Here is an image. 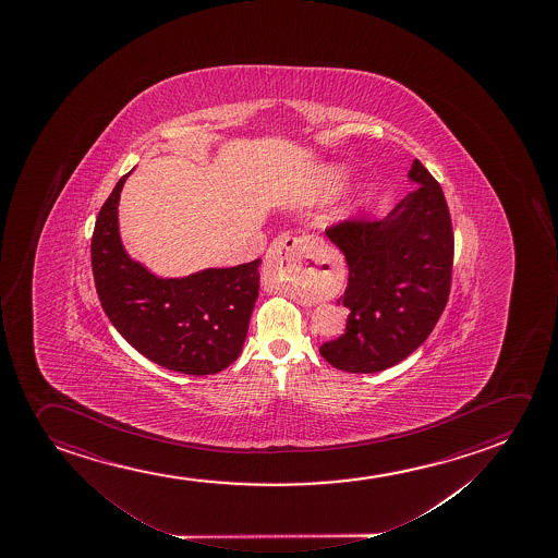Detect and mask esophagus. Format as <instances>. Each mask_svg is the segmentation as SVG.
<instances>
[{
	"mask_svg": "<svg viewBox=\"0 0 558 558\" xmlns=\"http://www.w3.org/2000/svg\"><path fill=\"white\" fill-rule=\"evenodd\" d=\"M323 241L315 235L281 233L269 246L266 268L284 282L310 279L317 276Z\"/></svg>",
	"mask_w": 558,
	"mask_h": 558,
	"instance_id": "esophagus-1",
	"label": "esophagus"
}]
</instances>
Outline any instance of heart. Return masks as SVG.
I'll use <instances>...</instances> for the list:
<instances>
[{
    "label": "heart",
    "mask_w": 558,
    "mask_h": 558,
    "mask_svg": "<svg viewBox=\"0 0 558 558\" xmlns=\"http://www.w3.org/2000/svg\"><path fill=\"white\" fill-rule=\"evenodd\" d=\"M325 186L335 187L342 182V172L340 171H328L327 177H325Z\"/></svg>",
    "instance_id": "obj_1"
}]
</instances>
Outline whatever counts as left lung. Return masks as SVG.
<instances>
[{
	"label": "left lung",
	"mask_w": 558,
	"mask_h": 558,
	"mask_svg": "<svg viewBox=\"0 0 558 558\" xmlns=\"http://www.w3.org/2000/svg\"><path fill=\"white\" fill-rule=\"evenodd\" d=\"M409 179L420 186L384 220L345 218L327 228L350 268L340 298L350 310L345 332L319 348L340 371L371 374L401 363L445 312L452 282L450 210L417 159Z\"/></svg>",
	"instance_id": "1"
}]
</instances>
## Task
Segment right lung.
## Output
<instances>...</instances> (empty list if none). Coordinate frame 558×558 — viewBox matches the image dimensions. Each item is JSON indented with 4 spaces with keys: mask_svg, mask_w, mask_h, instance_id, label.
Here are the masks:
<instances>
[{
    "mask_svg": "<svg viewBox=\"0 0 558 558\" xmlns=\"http://www.w3.org/2000/svg\"><path fill=\"white\" fill-rule=\"evenodd\" d=\"M100 208L90 239V266L108 319L134 350L169 371L216 374L243 350L258 298L260 260L159 279L126 256L118 203L126 177Z\"/></svg>",
    "mask_w": 558,
    "mask_h": 558,
    "instance_id": "add662e5",
    "label": "right lung"
}]
</instances>
